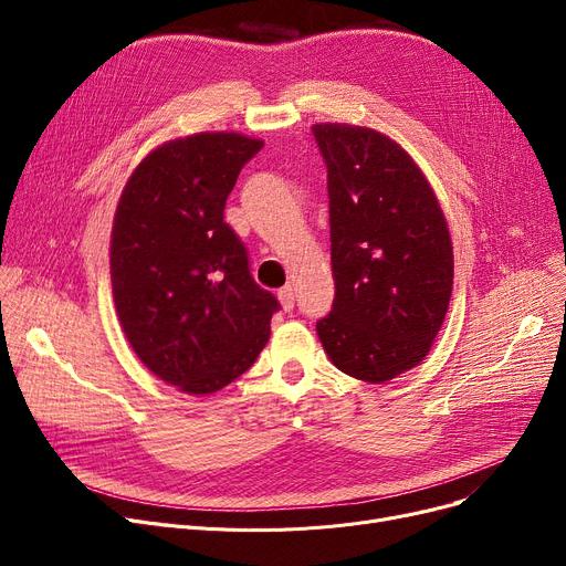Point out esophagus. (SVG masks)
Returning a JSON list of instances; mask_svg holds the SVG:
<instances>
[{
  "label": "esophagus",
  "instance_id": "obj_1",
  "mask_svg": "<svg viewBox=\"0 0 566 566\" xmlns=\"http://www.w3.org/2000/svg\"><path fill=\"white\" fill-rule=\"evenodd\" d=\"M277 298H280L284 312H291V310L295 307V293H293V286H291V284H286L284 289L277 291Z\"/></svg>",
  "mask_w": 566,
  "mask_h": 566
}]
</instances>
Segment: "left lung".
<instances>
[{
  "label": "left lung",
  "mask_w": 566,
  "mask_h": 566,
  "mask_svg": "<svg viewBox=\"0 0 566 566\" xmlns=\"http://www.w3.org/2000/svg\"><path fill=\"white\" fill-rule=\"evenodd\" d=\"M328 169L335 303L318 339L344 374L385 382L424 360L450 307V229L424 174L376 130L312 128Z\"/></svg>",
  "instance_id": "8db88e82"
}]
</instances>
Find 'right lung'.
<instances>
[{
  "instance_id": "1",
  "label": "right lung",
  "mask_w": 566,
  "mask_h": 566,
  "mask_svg": "<svg viewBox=\"0 0 566 566\" xmlns=\"http://www.w3.org/2000/svg\"><path fill=\"white\" fill-rule=\"evenodd\" d=\"M263 142L235 133L174 139L148 154L118 199L112 291L137 358L188 395L245 374L280 303L261 289L224 203Z\"/></svg>"
}]
</instances>
